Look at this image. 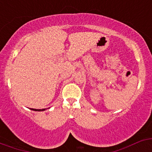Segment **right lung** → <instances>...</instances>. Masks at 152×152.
<instances>
[{"instance_id":"add662e5","label":"right lung","mask_w":152,"mask_h":152,"mask_svg":"<svg viewBox=\"0 0 152 152\" xmlns=\"http://www.w3.org/2000/svg\"><path fill=\"white\" fill-rule=\"evenodd\" d=\"M30 110H34V111H44V110H45V109H42V110H36V109L30 108Z\"/></svg>"}]
</instances>
